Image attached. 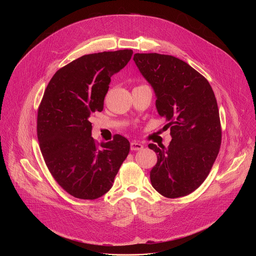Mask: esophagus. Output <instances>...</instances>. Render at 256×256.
<instances>
[{
    "label": "esophagus",
    "mask_w": 256,
    "mask_h": 256,
    "mask_svg": "<svg viewBox=\"0 0 256 256\" xmlns=\"http://www.w3.org/2000/svg\"><path fill=\"white\" fill-rule=\"evenodd\" d=\"M144 148V146L138 142H130V150L132 151H138V150H142Z\"/></svg>",
    "instance_id": "34e87169"
}]
</instances>
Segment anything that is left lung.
<instances>
[{"mask_svg": "<svg viewBox=\"0 0 256 256\" xmlns=\"http://www.w3.org/2000/svg\"><path fill=\"white\" fill-rule=\"evenodd\" d=\"M134 60L156 95V108L170 126L167 148L157 153L150 172L153 188L176 198L194 192L208 177L222 140L220 114L208 80L188 62L160 54H136Z\"/></svg>", "mask_w": 256, "mask_h": 256, "instance_id": "left-lung-1", "label": "left lung"}]
</instances>
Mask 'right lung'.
Instances as JSON below:
<instances>
[{
  "label": "right lung",
  "instance_id": "1",
  "mask_svg": "<svg viewBox=\"0 0 256 256\" xmlns=\"http://www.w3.org/2000/svg\"><path fill=\"white\" fill-rule=\"evenodd\" d=\"M132 56V50L83 56L60 68L44 91L38 114L40 151L56 181L74 198L105 194L128 155L130 142L120 134L97 144L89 118L103 110L112 76Z\"/></svg>",
  "mask_w": 256,
  "mask_h": 256
}]
</instances>
